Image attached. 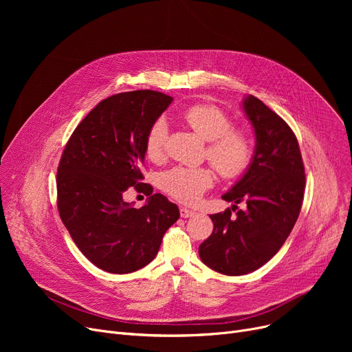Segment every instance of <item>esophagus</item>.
Instances as JSON below:
<instances>
[{"mask_svg":"<svg viewBox=\"0 0 352 352\" xmlns=\"http://www.w3.org/2000/svg\"><path fill=\"white\" fill-rule=\"evenodd\" d=\"M179 214L182 218H190V217H194L195 215V211L187 208V207H181L179 208Z\"/></svg>","mask_w":352,"mask_h":352,"instance_id":"esophagus-1","label":"esophagus"}]
</instances>
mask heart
Instances as JSON below:
<instances>
[{"mask_svg": "<svg viewBox=\"0 0 352 352\" xmlns=\"http://www.w3.org/2000/svg\"><path fill=\"white\" fill-rule=\"evenodd\" d=\"M181 118L207 145V158L214 168L226 178L243 174L251 160V144L241 129L232 128L231 118L210 104H194L182 111ZM166 138L164 118L154 121L145 138V154L150 160H160ZM214 182L208 168L175 166L160 178L164 192L184 204H194Z\"/></svg>", "mask_w": 352, "mask_h": 352, "instance_id": "1", "label": "heart"}]
</instances>
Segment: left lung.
Here are the masks:
<instances>
[{
    "mask_svg": "<svg viewBox=\"0 0 352 352\" xmlns=\"http://www.w3.org/2000/svg\"><path fill=\"white\" fill-rule=\"evenodd\" d=\"M243 109L250 120L255 148L244 175L223 199L248 208L210 215L212 234L198 248L201 261L226 275L250 274L280 251L301 211L305 174L297 137L261 100L247 96Z\"/></svg>",
    "mask_w": 352,
    "mask_h": 352,
    "instance_id": "left-lung-1",
    "label": "left lung"
}]
</instances>
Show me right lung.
I'll list each match as a JSON object with an SVG mask.
<instances>
[{"label": "right lung", "instance_id": "1", "mask_svg": "<svg viewBox=\"0 0 352 352\" xmlns=\"http://www.w3.org/2000/svg\"><path fill=\"white\" fill-rule=\"evenodd\" d=\"M173 102L151 89L102 100L74 129L63 153L58 212L74 243L107 272L128 274L150 264L179 210L141 182L148 129ZM150 195L134 209L122 198L129 187Z\"/></svg>", "mask_w": 352, "mask_h": 352}]
</instances>
